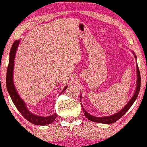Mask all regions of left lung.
I'll return each instance as SVG.
<instances>
[{
    "label": "left lung",
    "mask_w": 147,
    "mask_h": 147,
    "mask_svg": "<svg viewBox=\"0 0 147 147\" xmlns=\"http://www.w3.org/2000/svg\"><path fill=\"white\" fill-rule=\"evenodd\" d=\"M134 55H135V54H134ZM135 58H137V57H136L135 55ZM137 88H136L135 94H134L133 97H132L130 101H129V103L125 106V107H123V109H121L119 112L113 115L104 117H94L91 115L90 114H89L88 113H87L82 105V110L84 112L85 116H86L88 119H89L91 121H93V122L104 123V124H110V123L116 122L117 121H118L120 118L122 117L125 114V113L130 109V107H131L132 105H133L134 102H135L136 99L137 98L138 95H139L140 88H141V74H140L139 69L137 65ZM81 97L82 96H80V99H81Z\"/></svg>",
    "instance_id": "8db88e82"
}]
</instances>
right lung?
Here are the masks:
<instances>
[{"instance_id":"1","label":"right lung","mask_w":147,"mask_h":147,"mask_svg":"<svg viewBox=\"0 0 147 147\" xmlns=\"http://www.w3.org/2000/svg\"><path fill=\"white\" fill-rule=\"evenodd\" d=\"M19 40H16L12 44V48L10 51V58L9 63H8L7 71H6V88H7L8 92L9 93L10 97H11L12 101L16 106L17 109L19 111V112L22 115V116L30 122L33 123L34 125H46L50 124L54 122L56 119L57 115L54 113L52 115L49 117H41L37 116L36 115H34L29 111L26 108V106L25 105L24 102L22 101V99L19 96L18 93L16 92V89L14 88L13 80H12V75H13V68H14V59L15 58L16 52L18 48ZM67 87H65L63 89V91L65 90Z\"/></svg>"}]
</instances>
